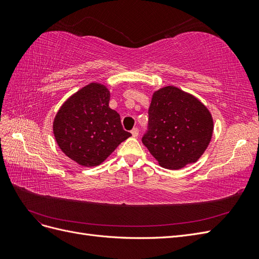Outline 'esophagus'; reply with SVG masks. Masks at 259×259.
Here are the masks:
<instances>
[{
    "label": "esophagus",
    "instance_id": "obj_1",
    "mask_svg": "<svg viewBox=\"0 0 259 259\" xmlns=\"http://www.w3.org/2000/svg\"><path fill=\"white\" fill-rule=\"evenodd\" d=\"M138 134H139V131H138L137 127H134V128L132 130V135H133V137H137Z\"/></svg>",
    "mask_w": 259,
    "mask_h": 259
}]
</instances>
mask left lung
Returning a JSON list of instances; mask_svg holds the SVG:
<instances>
[{
    "instance_id": "obj_1",
    "label": "left lung",
    "mask_w": 259,
    "mask_h": 259,
    "mask_svg": "<svg viewBox=\"0 0 259 259\" xmlns=\"http://www.w3.org/2000/svg\"><path fill=\"white\" fill-rule=\"evenodd\" d=\"M142 140L162 167L179 169L197 162L211 135L213 119L199 99L175 86L154 92Z\"/></svg>"
}]
</instances>
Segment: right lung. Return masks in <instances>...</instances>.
I'll return each instance as SVG.
<instances>
[{
    "label": "right lung",
    "mask_w": 259,
    "mask_h": 259,
    "mask_svg": "<svg viewBox=\"0 0 259 259\" xmlns=\"http://www.w3.org/2000/svg\"><path fill=\"white\" fill-rule=\"evenodd\" d=\"M105 85L91 83L61 106L53 130L59 148L82 166H96L132 136L124 131L120 114L109 107Z\"/></svg>",
    "instance_id": "1"
}]
</instances>
